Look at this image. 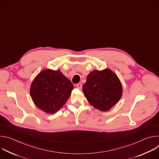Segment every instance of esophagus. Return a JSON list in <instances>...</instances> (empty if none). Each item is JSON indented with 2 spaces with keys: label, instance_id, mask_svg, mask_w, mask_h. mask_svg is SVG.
I'll return each mask as SVG.
<instances>
[{
  "label": "esophagus",
  "instance_id": "esophagus-1",
  "mask_svg": "<svg viewBox=\"0 0 159 159\" xmlns=\"http://www.w3.org/2000/svg\"><path fill=\"white\" fill-rule=\"evenodd\" d=\"M76 87H77L78 89H82V84L79 83V84H77L76 85Z\"/></svg>",
  "mask_w": 159,
  "mask_h": 159
}]
</instances>
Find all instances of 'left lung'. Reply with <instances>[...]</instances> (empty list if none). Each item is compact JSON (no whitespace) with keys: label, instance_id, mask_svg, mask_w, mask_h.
Masks as SVG:
<instances>
[{"label":"left lung","instance_id":"8db88e82","mask_svg":"<svg viewBox=\"0 0 159 159\" xmlns=\"http://www.w3.org/2000/svg\"><path fill=\"white\" fill-rule=\"evenodd\" d=\"M82 89L88 102L101 111L110 110L120 100L123 94L120 80L109 69L90 72Z\"/></svg>","mask_w":159,"mask_h":159}]
</instances>
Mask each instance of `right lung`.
Here are the masks:
<instances>
[{"instance_id": "right-lung-1", "label": "right lung", "mask_w": 159, "mask_h": 159, "mask_svg": "<svg viewBox=\"0 0 159 159\" xmlns=\"http://www.w3.org/2000/svg\"><path fill=\"white\" fill-rule=\"evenodd\" d=\"M74 85L60 70L45 69L33 80L30 95L34 104L47 114L59 111L69 98Z\"/></svg>"}]
</instances>
